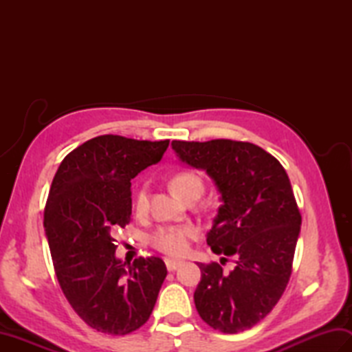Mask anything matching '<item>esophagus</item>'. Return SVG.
<instances>
[{
  "instance_id": "esophagus-1",
  "label": "esophagus",
  "mask_w": 352,
  "mask_h": 352,
  "mask_svg": "<svg viewBox=\"0 0 352 352\" xmlns=\"http://www.w3.org/2000/svg\"><path fill=\"white\" fill-rule=\"evenodd\" d=\"M164 263H166L168 271H175V269H178L183 265V261L182 260H174V258H166V260H164Z\"/></svg>"
}]
</instances>
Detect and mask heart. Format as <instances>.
Listing matches in <instances>:
<instances>
[{
  "label": "heart",
  "instance_id": "heart-1",
  "mask_svg": "<svg viewBox=\"0 0 352 352\" xmlns=\"http://www.w3.org/2000/svg\"><path fill=\"white\" fill-rule=\"evenodd\" d=\"M170 186L178 197L189 201L190 198H199L204 193L206 184L203 177L193 170H182L172 177ZM149 203L148 186H140L134 197V208L136 212H146ZM198 236V228L192 223H182V226H160L157 227L148 237L149 245L154 250L172 257H182L188 254L190 242Z\"/></svg>",
  "mask_w": 352,
  "mask_h": 352
}]
</instances>
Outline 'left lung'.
I'll list each match as a JSON object with an SVG mask.
<instances>
[{
    "label": "left lung",
    "mask_w": 352,
    "mask_h": 352,
    "mask_svg": "<svg viewBox=\"0 0 352 352\" xmlns=\"http://www.w3.org/2000/svg\"><path fill=\"white\" fill-rule=\"evenodd\" d=\"M183 162L204 169L221 192L222 206L207 234L214 254L234 257V269L198 263L193 294L201 319L236 334L260 322L286 290L301 213L281 163L250 142L172 140Z\"/></svg>",
    "instance_id": "1"
}]
</instances>
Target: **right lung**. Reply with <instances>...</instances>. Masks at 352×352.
Segmentation results:
<instances>
[{"instance_id": "1", "label": "right lung", "mask_w": 352, "mask_h": 352, "mask_svg": "<svg viewBox=\"0 0 352 352\" xmlns=\"http://www.w3.org/2000/svg\"><path fill=\"white\" fill-rule=\"evenodd\" d=\"M169 140L102 134L65 157L43 212L51 258L63 295L96 331L125 336L153 313L166 266L115 257V234L131 219V178L160 162Z\"/></svg>"}]
</instances>
